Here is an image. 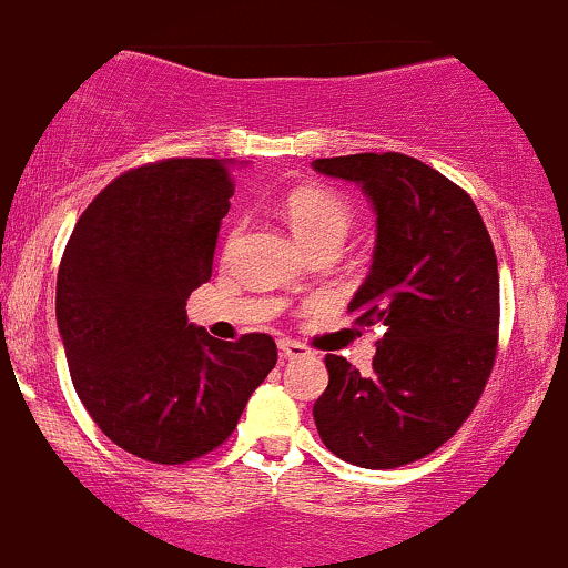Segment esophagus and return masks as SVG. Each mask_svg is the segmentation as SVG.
<instances>
[{"mask_svg": "<svg viewBox=\"0 0 568 568\" xmlns=\"http://www.w3.org/2000/svg\"><path fill=\"white\" fill-rule=\"evenodd\" d=\"M304 356H310L307 345L296 343V339H280V359L291 362V359H304Z\"/></svg>", "mask_w": 568, "mask_h": 568, "instance_id": "1", "label": "esophagus"}]
</instances>
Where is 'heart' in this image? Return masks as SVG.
Listing matches in <instances>:
<instances>
[{
	"instance_id": "b5f03b06",
	"label": "heart",
	"mask_w": 568,
	"mask_h": 568,
	"mask_svg": "<svg viewBox=\"0 0 568 568\" xmlns=\"http://www.w3.org/2000/svg\"><path fill=\"white\" fill-rule=\"evenodd\" d=\"M285 217H288L294 234L310 250L321 244H343L354 225V209L339 193L326 187H300L285 199ZM239 234V223L231 229L229 244Z\"/></svg>"
}]
</instances>
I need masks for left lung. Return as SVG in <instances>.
Instances as JSON below:
<instances>
[{
    "label": "left lung",
    "mask_w": 568,
    "mask_h": 568,
    "mask_svg": "<svg viewBox=\"0 0 568 568\" xmlns=\"http://www.w3.org/2000/svg\"><path fill=\"white\" fill-rule=\"evenodd\" d=\"M313 169L359 184L378 214L373 266L348 304L356 326L378 332L373 375L326 356L329 386L313 405L315 427L345 463L399 468L463 427L493 373V239L470 195L408 154H345Z\"/></svg>",
    "instance_id": "left-lung-1"
}]
</instances>
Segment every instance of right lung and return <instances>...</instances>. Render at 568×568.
<instances>
[{
	"label": "right lung",
	"instance_id": "add662e5",
	"mask_svg": "<svg viewBox=\"0 0 568 568\" xmlns=\"http://www.w3.org/2000/svg\"><path fill=\"white\" fill-rule=\"evenodd\" d=\"M231 195L225 160L124 171L83 209L59 264L57 324L75 392L119 449L149 463L217 449L277 364L268 334L223 343L184 313L212 277Z\"/></svg>",
	"mask_w": 568,
	"mask_h": 568
}]
</instances>
